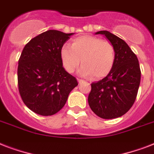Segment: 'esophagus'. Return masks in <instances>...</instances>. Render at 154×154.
<instances>
[{
  "label": "esophagus",
  "mask_w": 154,
  "mask_h": 154,
  "mask_svg": "<svg viewBox=\"0 0 154 154\" xmlns=\"http://www.w3.org/2000/svg\"><path fill=\"white\" fill-rule=\"evenodd\" d=\"M77 81H78V82H79V84H81V83H82V82H84V81H83V80L79 79V78H77Z\"/></svg>",
  "instance_id": "34e87169"
}]
</instances>
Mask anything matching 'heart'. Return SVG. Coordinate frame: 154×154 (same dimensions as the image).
<instances>
[{
  "instance_id": "heart-1",
  "label": "heart",
  "mask_w": 154,
  "mask_h": 154,
  "mask_svg": "<svg viewBox=\"0 0 154 154\" xmlns=\"http://www.w3.org/2000/svg\"><path fill=\"white\" fill-rule=\"evenodd\" d=\"M60 60L63 67L72 73L81 62L78 70L82 77L100 80L112 70L115 61L114 47L109 42L94 36H82L75 38L71 45H65L60 49Z\"/></svg>"
}]
</instances>
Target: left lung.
<instances>
[{
  "instance_id": "obj_1",
  "label": "left lung",
  "mask_w": 154,
  "mask_h": 154,
  "mask_svg": "<svg viewBox=\"0 0 154 154\" xmlns=\"http://www.w3.org/2000/svg\"><path fill=\"white\" fill-rule=\"evenodd\" d=\"M95 34L105 35L113 45L115 61L109 74L91 84L88 97L93 112L103 119L122 117L133 106L141 82L138 59L126 42L109 31Z\"/></svg>"
}]
</instances>
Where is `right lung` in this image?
<instances>
[{
  "mask_svg": "<svg viewBox=\"0 0 154 154\" xmlns=\"http://www.w3.org/2000/svg\"><path fill=\"white\" fill-rule=\"evenodd\" d=\"M73 33L48 30L32 38L18 60L17 80L23 102L32 112L51 116L60 111L78 83L63 67L60 52Z\"/></svg>",
  "mask_w": 154,
  "mask_h": 154,
  "instance_id": "add662e5",
  "label": "right lung"
}]
</instances>
